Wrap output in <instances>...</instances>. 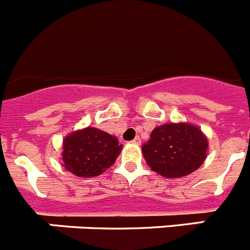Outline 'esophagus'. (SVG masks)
I'll use <instances>...</instances> for the list:
<instances>
[{"label": "esophagus", "instance_id": "1", "mask_svg": "<svg viewBox=\"0 0 250 250\" xmlns=\"http://www.w3.org/2000/svg\"><path fill=\"white\" fill-rule=\"evenodd\" d=\"M132 144H136V145H140L141 144V139L139 136H136L134 140H132Z\"/></svg>", "mask_w": 250, "mask_h": 250}]
</instances>
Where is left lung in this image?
Returning a JSON list of instances; mask_svg holds the SVG:
<instances>
[{"label":"left lung","instance_id":"obj_1","mask_svg":"<svg viewBox=\"0 0 250 250\" xmlns=\"http://www.w3.org/2000/svg\"><path fill=\"white\" fill-rule=\"evenodd\" d=\"M208 139L190 123H167L151 131L143 155L152 171L167 179L183 178L198 170L207 159Z\"/></svg>","mask_w":250,"mask_h":250}]
</instances>
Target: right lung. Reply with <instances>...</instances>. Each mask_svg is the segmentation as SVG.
<instances>
[{
    "instance_id": "obj_1",
    "label": "right lung",
    "mask_w": 250,
    "mask_h": 250,
    "mask_svg": "<svg viewBox=\"0 0 250 250\" xmlns=\"http://www.w3.org/2000/svg\"><path fill=\"white\" fill-rule=\"evenodd\" d=\"M123 145L116 136L96 127L70 132L62 141V167L79 178H92L109 169Z\"/></svg>"
}]
</instances>
